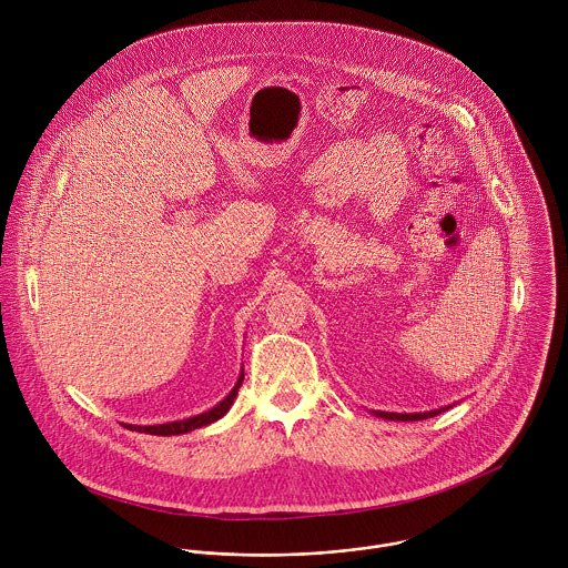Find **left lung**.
<instances>
[{
	"label": "left lung",
	"instance_id": "1",
	"mask_svg": "<svg viewBox=\"0 0 568 568\" xmlns=\"http://www.w3.org/2000/svg\"><path fill=\"white\" fill-rule=\"evenodd\" d=\"M442 410H428V413H383V410H376L378 417H385V419H396V422H417V419H426V417H433Z\"/></svg>",
	"mask_w": 568,
	"mask_h": 568
}]
</instances>
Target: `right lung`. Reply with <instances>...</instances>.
<instances>
[{
	"label": "right lung",
	"instance_id": "right-lung-1",
	"mask_svg": "<svg viewBox=\"0 0 568 568\" xmlns=\"http://www.w3.org/2000/svg\"><path fill=\"white\" fill-rule=\"evenodd\" d=\"M243 378L244 374H241V378H239L236 387L232 389V394H230L221 405H216L214 408H210V410L201 413V415H194V417H187V419H181V422L158 424V426H133V424H124V426H126V428H131V430H138V433L162 435V437H168V435H181V433H190V430H194V428L207 426V424H212V422L221 419V417L230 410V406L234 403V398H236V394H239V389H241V385H243Z\"/></svg>",
	"mask_w": 568,
	"mask_h": 568
}]
</instances>
